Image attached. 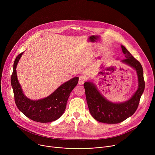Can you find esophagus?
I'll return each instance as SVG.
<instances>
[{
	"mask_svg": "<svg viewBox=\"0 0 155 155\" xmlns=\"http://www.w3.org/2000/svg\"><path fill=\"white\" fill-rule=\"evenodd\" d=\"M86 80V78L85 77V76H84V75L80 76L79 77V81H78L79 84H83Z\"/></svg>",
	"mask_w": 155,
	"mask_h": 155,
	"instance_id": "1",
	"label": "esophagus"
}]
</instances>
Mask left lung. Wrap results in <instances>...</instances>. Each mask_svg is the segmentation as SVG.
Instances as JSON below:
<instances>
[{
    "instance_id": "left-lung-1",
    "label": "left lung",
    "mask_w": 155,
    "mask_h": 155,
    "mask_svg": "<svg viewBox=\"0 0 155 155\" xmlns=\"http://www.w3.org/2000/svg\"><path fill=\"white\" fill-rule=\"evenodd\" d=\"M125 59L121 62L133 68L137 72L139 81L138 89L128 101L122 103H114L107 100L91 82L84 83L87 106L92 117L97 121L117 124L133 115L139 106L140 99L145 89L143 72L140 63L121 45Z\"/></svg>"
}]
</instances>
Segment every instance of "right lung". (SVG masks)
<instances>
[{
    "label": "right lung",
    "mask_w": 155,
    "mask_h": 155,
    "mask_svg": "<svg viewBox=\"0 0 155 155\" xmlns=\"http://www.w3.org/2000/svg\"><path fill=\"white\" fill-rule=\"evenodd\" d=\"M23 52L16 58L13 71L11 76L16 105L20 111L31 120L39 123H49L60 118L65 111L68 98L78 82V77H74L61 84L49 96L33 101L26 97L17 78L16 66Z\"/></svg>",
    "instance_id": "obj_1"
}]
</instances>
